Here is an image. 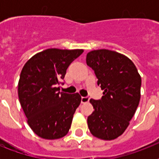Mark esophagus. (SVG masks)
Listing matches in <instances>:
<instances>
[{
	"label": "esophagus",
	"mask_w": 159,
	"mask_h": 159,
	"mask_svg": "<svg viewBox=\"0 0 159 159\" xmlns=\"http://www.w3.org/2000/svg\"><path fill=\"white\" fill-rule=\"evenodd\" d=\"M90 98L88 97H82V99H81V102L82 103H87V102H89Z\"/></svg>",
	"instance_id": "obj_1"
}]
</instances>
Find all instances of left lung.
Listing matches in <instances>:
<instances>
[{"label":"left lung","instance_id":"obj_1","mask_svg":"<svg viewBox=\"0 0 159 159\" xmlns=\"http://www.w3.org/2000/svg\"><path fill=\"white\" fill-rule=\"evenodd\" d=\"M86 61L104 90L102 99L90 100L94 108L87 118L90 132L101 139H115L127 129L139 106L140 75L129 57L115 51H91Z\"/></svg>","mask_w":159,"mask_h":159}]
</instances>
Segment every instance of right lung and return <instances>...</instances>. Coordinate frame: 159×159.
<instances>
[{"label":"right lung","instance_id":"obj_1","mask_svg":"<svg viewBox=\"0 0 159 159\" xmlns=\"http://www.w3.org/2000/svg\"><path fill=\"white\" fill-rule=\"evenodd\" d=\"M82 49L48 48L34 55L21 71L18 83L20 103L32 130L41 138L57 139L69 130L82 97L60 92L67 67Z\"/></svg>","mask_w":159,"mask_h":159}]
</instances>
